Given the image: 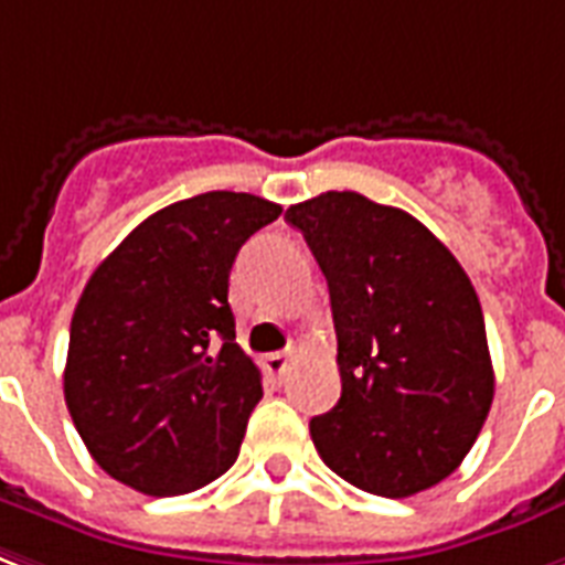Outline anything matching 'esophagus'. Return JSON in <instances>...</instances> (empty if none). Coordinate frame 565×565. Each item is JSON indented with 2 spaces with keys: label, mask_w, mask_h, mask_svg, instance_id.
I'll use <instances>...</instances> for the list:
<instances>
[{
  "label": "esophagus",
  "mask_w": 565,
  "mask_h": 565,
  "mask_svg": "<svg viewBox=\"0 0 565 565\" xmlns=\"http://www.w3.org/2000/svg\"><path fill=\"white\" fill-rule=\"evenodd\" d=\"M287 367H290V355L287 352H269V355H264V370L269 376H284Z\"/></svg>",
  "instance_id": "1"
}]
</instances>
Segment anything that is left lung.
Segmentation results:
<instances>
[{
    "label": "left lung",
    "mask_w": 565,
    "mask_h": 565,
    "mask_svg": "<svg viewBox=\"0 0 565 565\" xmlns=\"http://www.w3.org/2000/svg\"><path fill=\"white\" fill-rule=\"evenodd\" d=\"M329 281L340 399L311 420L347 483L408 498L441 483L480 436L494 397L480 299L415 215L359 192H322L284 215Z\"/></svg>",
    "instance_id": "8db88e82"
}]
</instances>
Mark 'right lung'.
Instances as JSON below:
<instances>
[{
	"label": "right lung",
	"instance_id": "obj_1",
	"mask_svg": "<svg viewBox=\"0 0 565 565\" xmlns=\"http://www.w3.org/2000/svg\"><path fill=\"white\" fill-rule=\"evenodd\" d=\"M281 215L248 192H204L148 215L85 284L64 403L94 462L153 498L195 492L236 462L264 397L236 343V252Z\"/></svg>",
	"mask_w": 565,
	"mask_h": 565
}]
</instances>
